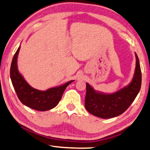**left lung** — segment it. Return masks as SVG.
<instances>
[{
  "instance_id": "8db88e82",
  "label": "left lung",
  "mask_w": 150,
  "mask_h": 150,
  "mask_svg": "<svg viewBox=\"0 0 150 150\" xmlns=\"http://www.w3.org/2000/svg\"><path fill=\"white\" fill-rule=\"evenodd\" d=\"M136 68L133 79L127 86L113 93H105L96 91L88 83L85 97V108L89 113L101 118L116 117L129 107L141 86V70L139 59L135 53Z\"/></svg>"
}]
</instances>
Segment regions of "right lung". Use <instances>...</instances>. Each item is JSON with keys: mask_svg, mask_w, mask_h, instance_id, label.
Instances as JSON below:
<instances>
[{"mask_svg": "<svg viewBox=\"0 0 150 150\" xmlns=\"http://www.w3.org/2000/svg\"><path fill=\"white\" fill-rule=\"evenodd\" d=\"M20 48L21 46L18 47L15 53L10 67V78L18 99L24 105L37 111H45L53 109L62 99L66 87L74 80L46 91H40L32 87L18 70L17 58Z\"/></svg>", "mask_w": 150, "mask_h": 150, "instance_id": "add662e5", "label": "right lung"}]
</instances>
